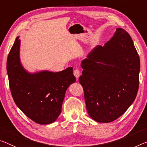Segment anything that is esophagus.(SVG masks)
<instances>
[{
  "instance_id": "34e87169",
  "label": "esophagus",
  "mask_w": 147,
  "mask_h": 147,
  "mask_svg": "<svg viewBox=\"0 0 147 147\" xmlns=\"http://www.w3.org/2000/svg\"><path fill=\"white\" fill-rule=\"evenodd\" d=\"M80 74H81V72L80 70H79V69H76L74 70V75L75 76V77L77 78V80H78L79 77H80Z\"/></svg>"
}]
</instances>
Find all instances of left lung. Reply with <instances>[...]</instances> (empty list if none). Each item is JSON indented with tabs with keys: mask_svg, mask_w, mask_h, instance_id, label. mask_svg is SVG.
I'll use <instances>...</instances> for the list:
<instances>
[{
	"mask_svg": "<svg viewBox=\"0 0 147 147\" xmlns=\"http://www.w3.org/2000/svg\"><path fill=\"white\" fill-rule=\"evenodd\" d=\"M79 81L84 91L87 110L97 122L120 117L136 98L140 59L129 33L116 28L104 47L98 45L81 62Z\"/></svg>",
	"mask_w": 147,
	"mask_h": 147,
	"instance_id": "1",
	"label": "left lung"
}]
</instances>
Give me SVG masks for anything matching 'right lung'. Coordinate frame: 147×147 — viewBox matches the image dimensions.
Masks as SVG:
<instances>
[{
    "mask_svg": "<svg viewBox=\"0 0 147 147\" xmlns=\"http://www.w3.org/2000/svg\"><path fill=\"white\" fill-rule=\"evenodd\" d=\"M20 39L18 37L6 63L13 100L22 112L35 123H53L62 112L67 89L76 82L73 67L59 72L41 71L31 74L20 62Z\"/></svg>",
    "mask_w": 147,
    "mask_h": 147,
    "instance_id": "1",
    "label": "right lung"
}]
</instances>
